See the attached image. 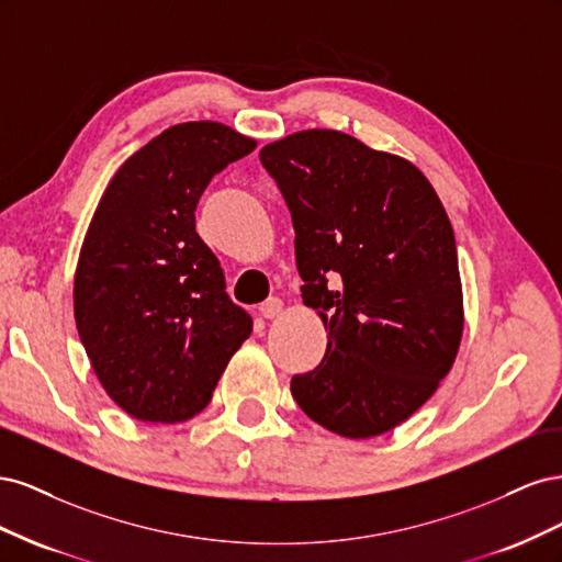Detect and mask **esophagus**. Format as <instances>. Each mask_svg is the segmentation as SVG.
Here are the masks:
<instances>
[{
	"mask_svg": "<svg viewBox=\"0 0 562 562\" xmlns=\"http://www.w3.org/2000/svg\"><path fill=\"white\" fill-rule=\"evenodd\" d=\"M281 310H283V302L279 300V297H269L267 302H262V307H260V316L262 318H277L279 314H281Z\"/></svg>",
	"mask_w": 562,
	"mask_h": 562,
	"instance_id": "esophagus-1",
	"label": "esophagus"
}]
</instances>
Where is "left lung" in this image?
Returning <instances> with one entry per match:
<instances>
[{
    "mask_svg": "<svg viewBox=\"0 0 562 562\" xmlns=\"http://www.w3.org/2000/svg\"><path fill=\"white\" fill-rule=\"evenodd\" d=\"M295 227L302 300L328 330L323 361L291 380L307 417L345 438L398 427L431 398L464 328L454 232L419 168L347 133L265 145Z\"/></svg>",
    "mask_w": 562,
    "mask_h": 562,
    "instance_id": "8db88e82",
    "label": "left lung"
}]
</instances>
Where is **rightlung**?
Masks as SVG:
<instances>
[{"label":"right lung","mask_w":562,"mask_h":562,"mask_svg":"<svg viewBox=\"0 0 562 562\" xmlns=\"http://www.w3.org/2000/svg\"><path fill=\"white\" fill-rule=\"evenodd\" d=\"M252 149L255 140L217 122L171 126L124 161L93 213L75 321L100 384L135 419L201 413L252 333L194 225L211 178Z\"/></svg>","instance_id":"1"}]
</instances>
